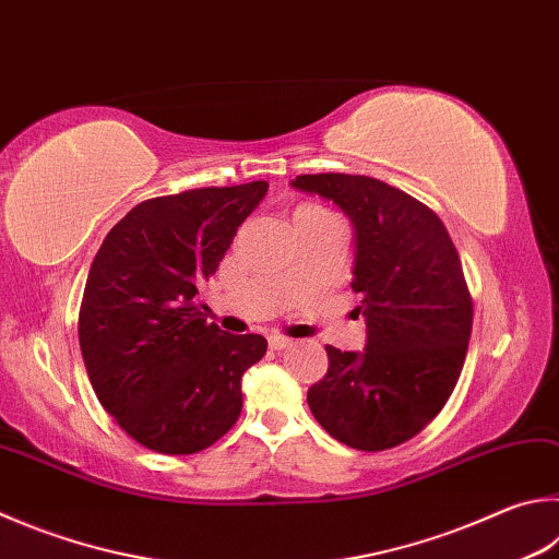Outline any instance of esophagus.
Returning a JSON list of instances; mask_svg holds the SVG:
<instances>
[{
    "mask_svg": "<svg viewBox=\"0 0 559 559\" xmlns=\"http://www.w3.org/2000/svg\"><path fill=\"white\" fill-rule=\"evenodd\" d=\"M269 347L276 349V352L288 349V347H293V340L281 337V334H271V337H269Z\"/></svg>",
    "mask_w": 559,
    "mask_h": 559,
    "instance_id": "obj_1",
    "label": "esophagus"
}]
</instances>
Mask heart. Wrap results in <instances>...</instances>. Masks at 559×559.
<instances>
[{"instance_id": "b5f03b06", "label": "heart", "mask_w": 559, "mask_h": 559, "mask_svg": "<svg viewBox=\"0 0 559 559\" xmlns=\"http://www.w3.org/2000/svg\"><path fill=\"white\" fill-rule=\"evenodd\" d=\"M298 215H324V210H320V207H300L298 212H296V217Z\"/></svg>"}]
</instances>
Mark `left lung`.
I'll return each mask as SVG.
<instances>
[{"instance_id": "obj_1", "label": "left lung", "mask_w": 559, "mask_h": 559, "mask_svg": "<svg viewBox=\"0 0 559 559\" xmlns=\"http://www.w3.org/2000/svg\"><path fill=\"white\" fill-rule=\"evenodd\" d=\"M290 186L352 222V290L367 322L361 352L324 347L330 367L310 385V411L347 448H395L442 411L464 367L474 310L460 253L440 217L389 182L318 174Z\"/></svg>"}]
</instances>
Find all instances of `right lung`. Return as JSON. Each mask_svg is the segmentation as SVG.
Masks as SVG:
<instances>
[{"label":"right lung","mask_w":559,"mask_h":559,"mask_svg":"<svg viewBox=\"0 0 559 559\" xmlns=\"http://www.w3.org/2000/svg\"><path fill=\"white\" fill-rule=\"evenodd\" d=\"M269 182L154 198L109 229L90 266L80 349L103 408L144 448L192 454L241 411V377L261 334H229L192 306Z\"/></svg>","instance_id":"obj_1"}]
</instances>
